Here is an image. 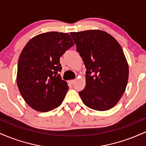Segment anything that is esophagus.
Here are the masks:
<instances>
[{
    "label": "esophagus",
    "mask_w": 146,
    "mask_h": 146,
    "mask_svg": "<svg viewBox=\"0 0 146 146\" xmlns=\"http://www.w3.org/2000/svg\"><path fill=\"white\" fill-rule=\"evenodd\" d=\"M75 82V80H69V81H68V82H69L70 84L73 85V84H74Z\"/></svg>",
    "instance_id": "34e87169"
}]
</instances>
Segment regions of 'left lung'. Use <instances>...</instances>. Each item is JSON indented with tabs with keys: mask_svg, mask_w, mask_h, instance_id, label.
Instances as JSON below:
<instances>
[{
	"mask_svg": "<svg viewBox=\"0 0 146 146\" xmlns=\"http://www.w3.org/2000/svg\"><path fill=\"white\" fill-rule=\"evenodd\" d=\"M86 66V86L79 92L88 108H112L124 93L129 69L123 49L109 33L102 30L71 32Z\"/></svg>",
	"mask_w": 146,
	"mask_h": 146,
	"instance_id": "1",
	"label": "left lung"
}]
</instances>
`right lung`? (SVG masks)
Masks as SVG:
<instances>
[{"label": "right lung", "instance_id": "1", "mask_svg": "<svg viewBox=\"0 0 146 146\" xmlns=\"http://www.w3.org/2000/svg\"><path fill=\"white\" fill-rule=\"evenodd\" d=\"M74 45L67 33H41L25 45L18 63L17 85L26 103L33 109L45 113L62 103L68 86L58 72L60 58Z\"/></svg>", "mask_w": 146, "mask_h": 146}]
</instances>
